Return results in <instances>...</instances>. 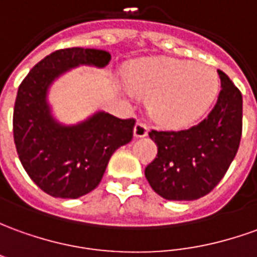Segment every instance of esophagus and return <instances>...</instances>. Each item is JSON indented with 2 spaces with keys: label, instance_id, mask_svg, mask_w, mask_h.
Returning a JSON list of instances; mask_svg holds the SVG:
<instances>
[{
  "label": "esophagus",
  "instance_id": "1",
  "mask_svg": "<svg viewBox=\"0 0 257 257\" xmlns=\"http://www.w3.org/2000/svg\"><path fill=\"white\" fill-rule=\"evenodd\" d=\"M133 134L136 139H143V137H147L148 134V127L143 123H137L134 125V130H133Z\"/></svg>",
  "mask_w": 257,
  "mask_h": 257
}]
</instances>
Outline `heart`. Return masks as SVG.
Masks as SVG:
<instances>
[{
    "mask_svg": "<svg viewBox=\"0 0 257 257\" xmlns=\"http://www.w3.org/2000/svg\"><path fill=\"white\" fill-rule=\"evenodd\" d=\"M127 81L143 96H151L150 113L159 124L187 128L210 110L220 91L213 67L178 58H146L128 68Z\"/></svg>",
    "mask_w": 257,
    "mask_h": 257,
    "instance_id": "b5f03b06",
    "label": "heart"
}]
</instances>
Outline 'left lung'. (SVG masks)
<instances>
[{"label": "left lung", "mask_w": 257, "mask_h": 257, "mask_svg": "<svg viewBox=\"0 0 257 257\" xmlns=\"http://www.w3.org/2000/svg\"><path fill=\"white\" fill-rule=\"evenodd\" d=\"M218 100L201 123L182 132H155L157 158L146 168L154 192L166 200L189 201L220 183L235 158L242 136V95L218 70Z\"/></svg>", "instance_id": "left-lung-1"}]
</instances>
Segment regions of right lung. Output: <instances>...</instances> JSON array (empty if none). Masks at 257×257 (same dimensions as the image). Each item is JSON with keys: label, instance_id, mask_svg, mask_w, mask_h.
I'll return each mask as SVG.
<instances>
[{"label": "right lung", "instance_id": "right-lung-1", "mask_svg": "<svg viewBox=\"0 0 257 257\" xmlns=\"http://www.w3.org/2000/svg\"><path fill=\"white\" fill-rule=\"evenodd\" d=\"M110 53L71 47L37 63L18 89L14 140L21 164L43 192L78 199L100 183L111 154L133 139L134 120L98 110L75 124L58 120L49 102L51 85L81 65L103 68Z\"/></svg>", "mask_w": 257, "mask_h": 257}]
</instances>
